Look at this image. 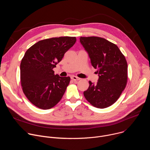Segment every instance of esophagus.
I'll return each instance as SVG.
<instances>
[{
  "label": "esophagus",
  "instance_id": "34e87169",
  "mask_svg": "<svg viewBox=\"0 0 150 150\" xmlns=\"http://www.w3.org/2000/svg\"><path fill=\"white\" fill-rule=\"evenodd\" d=\"M71 79H72L74 81H78V80L80 79L79 78H78V77H77V76H71Z\"/></svg>",
  "mask_w": 150,
  "mask_h": 150
}]
</instances>
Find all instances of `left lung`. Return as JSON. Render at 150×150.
<instances>
[{
	"instance_id": "left-lung-1",
	"label": "left lung",
	"mask_w": 150,
	"mask_h": 150,
	"mask_svg": "<svg viewBox=\"0 0 150 150\" xmlns=\"http://www.w3.org/2000/svg\"><path fill=\"white\" fill-rule=\"evenodd\" d=\"M79 40L98 74L97 83L89 81L84 97L97 108H108L117 100L125 88L127 80L126 59L116 45L105 38L81 37Z\"/></svg>"
}]
</instances>
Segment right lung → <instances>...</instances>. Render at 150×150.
Wrapping results in <instances>:
<instances>
[{
	"label": "right lung",
	"instance_id": "right-lung-1",
	"mask_svg": "<svg viewBox=\"0 0 150 150\" xmlns=\"http://www.w3.org/2000/svg\"><path fill=\"white\" fill-rule=\"evenodd\" d=\"M76 41L75 37H60L39 41L29 48L21 62V83L29 101L47 110L62 98L71 78L54 75L53 69Z\"/></svg>",
	"mask_w": 150,
	"mask_h": 150
}]
</instances>
